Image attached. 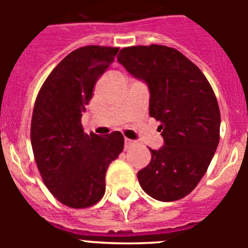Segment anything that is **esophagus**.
<instances>
[{"label":"esophagus","instance_id":"esophagus-1","mask_svg":"<svg viewBox=\"0 0 248 248\" xmlns=\"http://www.w3.org/2000/svg\"><path fill=\"white\" fill-rule=\"evenodd\" d=\"M134 145H135L134 140L125 139V141H124V149H125V150H129V149H131Z\"/></svg>","mask_w":248,"mask_h":248}]
</instances>
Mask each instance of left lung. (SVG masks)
<instances>
[{
  "instance_id": "1",
  "label": "left lung",
  "mask_w": 248,
  "mask_h": 248,
  "mask_svg": "<svg viewBox=\"0 0 248 248\" xmlns=\"http://www.w3.org/2000/svg\"><path fill=\"white\" fill-rule=\"evenodd\" d=\"M118 62L148 83L149 114L160 122L165 141L159 150L150 149V163L138 172L140 186L155 200H180L200 183L220 141V109L211 84L198 65L166 46L123 48Z\"/></svg>"
}]
</instances>
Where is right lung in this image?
Returning <instances> with one entry per match:
<instances>
[{
	"label": "right lung",
	"mask_w": 248,
	"mask_h": 248,
	"mask_svg": "<svg viewBox=\"0 0 248 248\" xmlns=\"http://www.w3.org/2000/svg\"><path fill=\"white\" fill-rule=\"evenodd\" d=\"M118 47L85 46L61 61L42 84L31 122V144L50 194L72 209H87L104 196L105 172L124 149V137L85 134L82 111L94 85L114 62Z\"/></svg>",
	"instance_id": "right-lung-1"
}]
</instances>
